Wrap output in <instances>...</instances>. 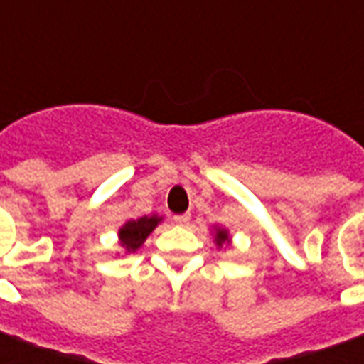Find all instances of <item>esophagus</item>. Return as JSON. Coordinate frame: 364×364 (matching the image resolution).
I'll return each mask as SVG.
<instances>
[{"label": "esophagus", "instance_id": "obj_1", "mask_svg": "<svg viewBox=\"0 0 364 364\" xmlns=\"http://www.w3.org/2000/svg\"><path fill=\"white\" fill-rule=\"evenodd\" d=\"M175 224H181V226H185V224H189L191 220V214H177V216H173Z\"/></svg>", "mask_w": 364, "mask_h": 364}]
</instances>
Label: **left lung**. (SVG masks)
<instances>
[{
    "label": "left lung",
    "mask_w": 364,
    "mask_h": 364,
    "mask_svg": "<svg viewBox=\"0 0 364 364\" xmlns=\"http://www.w3.org/2000/svg\"><path fill=\"white\" fill-rule=\"evenodd\" d=\"M224 242H228V232L226 230H216V245L222 247Z\"/></svg>",
    "instance_id": "left-lung-1"
}]
</instances>
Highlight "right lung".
<instances>
[{
	"mask_svg": "<svg viewBox=\"0 0 364 364\" xmlns=\"http://www.w3.org/2000/svg\"><path fill=\"white\" fill-rule=\"evenodd\" d=\"M158 216H142L138 220L127 222L119 232L120 245L127 247L128 252H136L146 242V237L150 236L151 230L158 226Z\"/></svg>",
	"mask_w": 364,
	"mask_h": 364,
	"instance_id": "add662e5",
	"label": "right lung"
}]
</instances>
